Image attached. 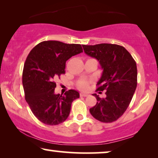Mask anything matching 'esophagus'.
Here are the masks:
<instances>
[{
	"label": "esophagus",
	"instance_id": "esophagus-1",
	"mask_svg": "<svg viewBox=\"0 0 158 158\" xmlns=\"http://www.w3.org/2000/svg\"><path fill=\"white\" fill-rule=\"evenodd\" d=\"M88 96V94H83V93H81V94H80V96H81V97H86Z\"/></svg>",
	"mask_w": 158,
	"mask_h": 158
}]
</instances>
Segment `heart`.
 Wrapping results in <instances>:
<instances>
[{
  "instance_id": "b5f03b06",
  "label": "heart",
  "mask_w": 158,
  "mask_h": 158,
  "mask_svg": "<svg viewBox=\"0 0 158 158\" xmlns=\"http://www.w3.org/2000/svg\"><path fill=\"white\" fill-rule=\"evenodd\" d=\"M88 83L89 82L86 80H81L77 83V87L81 90H86L88 87Z\"/></svg>"
}]
</instances>
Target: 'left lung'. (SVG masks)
<instances>
[{"instance_id":"1","label":"left lung","mask_w":158,"mask_h":158,"mask_svg":"<svg viewBox=\"0 0 158 158\" xmlns=\"http://www.w3.org/2000/svg\"><path fill=\"white\" fill-rule=\"evenodd\" d=\"M86 55L96 58L103 69L97 91L106 90L105 98L96 94V106L90 113L104 123L115 122L126 111L137 85V64L130 53L118 44L83 45Z\"/></svg>"}]
</instances>
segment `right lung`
<instances>
[{
  "mask_svg": "<svg viewBox=\"0 0 158 158\" xmlns=\"http://www.w3.org/2000/svg\"><path fill=\"white\" fill-rule=\"evenodd\" d=\"M81 52V44L44 41L27 56L22 74L25 99L34 115L44 124L57 125L64 122L73 101L80 97L72 89L63 96L55 94V80L65 73L67 60Z\"/></svg>",
  "mask_w": 158,
  "mask_h": 158,
  "instance_id": "right-lung-1",
  "label": "right lung"
}]
</instances>
